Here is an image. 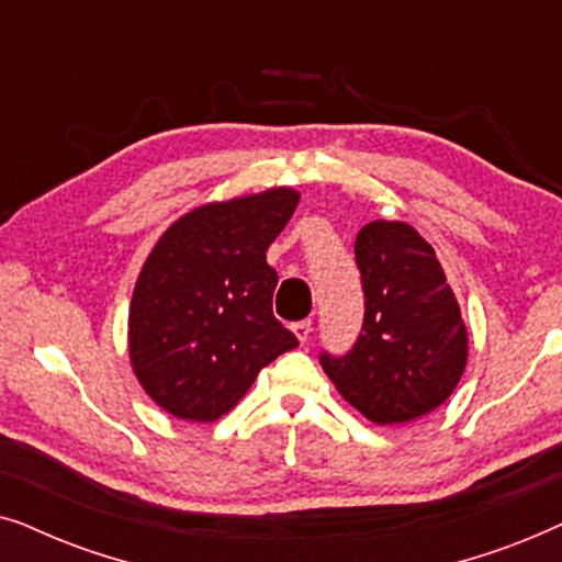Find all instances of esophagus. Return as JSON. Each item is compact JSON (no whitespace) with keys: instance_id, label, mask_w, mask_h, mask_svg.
I'll use <instances>...</instances> for the list:
<instances>
[{"instance_id":"esophagus-1","label":"esophagus","mask_w":562,"mask_h":562,"mask_svg":"<svg viewBox=\"0 0 562 562\" xmlns=\"http://www.w3.org/2000/svg\"><path fill=\"white\" fill-rule=\"evenodd\" d=\"M311 331H313V324H311V318H303V321H295L293 324V334L297 336V341H308V336H311Z\"/></svg>"}]
</instances>
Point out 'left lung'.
Returning <instances> with one entry per match:
<instances>
[{
    "instance_id": "1",
    "label": "left lung",
    "mask_w": 562,
    "mask_h": 562,
    "mask_svg": "<svg viewBox=\"0 0 562 562\" xmlns=\"http://www.w3.org/2000/svg\"><path fill=\"white\" fill-rule=\"evenodd\" d=\"M355 259L364 318L344 355L321 351L336 391L375 424H408L450 398L468 362V331L437 254L408 223L372 221Z\"/></svg>"
}]
</instances>
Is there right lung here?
<instances>
[{
    "mask_svg": "<svg viewBox=\"0 0 562 562\" xmlns=\"http://www.w3.org/2000/svg\"><path fill=\"white\" fill-rule=\"evenodd\" d=\"M297 205L277 187L171 223L140 269L128 341L138 383L171 416L215 422L297 336L272 313L269 244Z\"/></svg>",
    "mask_w": 562,
    "mask_h": 562,
    "instance_id": "add662e5",
    "label": "right lung"
}]
</instances>
